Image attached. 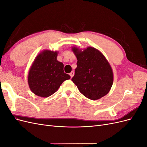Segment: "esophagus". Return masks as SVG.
I'll return each mask as SVG.
<instances>
[{
  "instance_id": "34e87169",
  "label": "esophagus",
  "mask_w": 147,
  "mask_h": 147,
  "mask_svg": "<svg viewBox=\"0 0 147 147\" xmlns=\"http://www.w3.org/2000/svg\"><path fill=\"white\" fill-rule=\"evenodd\" d=\"M74 75V71H72V72L70 73V76L71 78H72Z\"/></svg>"
}]
</instances>
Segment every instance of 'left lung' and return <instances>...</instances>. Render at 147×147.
<instances>
[{
    "label": "left lung",
    "instance_id": "1",
    "mask_svg": "<svg viewBox=\"0 0 147 147\" xmlns=\"http://www.w3.org/2000/svg\"><path fill=\"white\" fill-rule=\"evenodd\" d=\"M77 58V68L72 81L82 94L91 100H97L107 94L113 84L112 68L104 56L92 47L83 51L74 47Z\"/></svg>",
    "mask_w": 147,
    "mask_h": 147
}]
</instances>
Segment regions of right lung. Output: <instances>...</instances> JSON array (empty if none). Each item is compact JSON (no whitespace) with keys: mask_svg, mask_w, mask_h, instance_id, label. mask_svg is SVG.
Masks as SVG:
<instances>
[{"mask_svg":"<svg viewBox=\"0 0 147 147\" xmlns=\"http://www.w3.org/2000/svg\"><path fill=\"white\" fill-rule=\"evenodd\" d=\"M57 55L56 51L45 50L34 60L29 72L28 83L35 95L50 96L65 80L70 78L64 72V64L57 61Z\"/></svg>","mask_w":147,"mask_h":147,"instance_id":"1","label":"right lung"}]
</instances>
